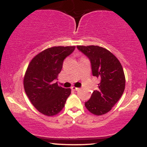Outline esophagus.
Listing matches in <instances>:
<instances>
[{
  "label": "esophagus",
  "mask_w": 147,
  "mask_h": 147,
  "mask_svg": "<svg viewBox=\"0 0 147 147\" xmlns=\"http://www.w3.org/2000/svg\"><path fill=\"white\" fill-rule=\"evenodd\" d=\"M71 89H72V90H79L80 88H79L72 86V87H71Z\"/></svg>",
  "instance_id": "esophagus-1"
}]
</instances>
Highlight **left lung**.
<instances>
[{
    "label": "left lung",
    "mask_w": 147,
    "mask_h": 147,
    "mask_svg": "<svg viewBox=\"0 0 147 147\" xmlns=\"http://www.w3.org/2000/svg\"><path fill=\"white\" fill-rule=\"evenodd\" d=\"M90 60L92 75L100 79L85 106L91 113L102 115L111 110L122 97L125 88V76L120 62L106 49L97 46L77 45Z\"/></svg>",
    "instance_id": "8db88e82"
}]
</instances>
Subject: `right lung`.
<instances>
[{
	"label": "right lung",
	"mask_w": 147,
	"mask_h": 147,
	"mask_svg": "<svg viewBox=\"0 0 147 147\" xmlns=\"http://www.w3.org/2000/svg\"><path fill=\"white\" fill-rule=\"evenodd\" d=\"M75 46L52 47L35 56L25 72L23 85L33 106L48 116L63 109L71 93L70 88L59 86L55 80L60 73L63 60L73 52Z\"/></svg>",
	"instance_id": "obj_1"
}]
</instances>
